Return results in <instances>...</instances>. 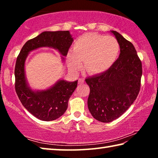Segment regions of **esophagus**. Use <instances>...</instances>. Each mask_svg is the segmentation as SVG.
<instances>
[{"label": "esophagus", "instance_id": "esophagus-1", "mask_svg": "<svg viewBox=\"0 0 158 158\" xmlns=\"http://www.w3.org/2000/svg\"><path fill=\"white\" fill-rule=\"evenodd\" d=\"M78 83H79V84H84V79H82V78H81V79H79Z\"/></svg>", "mask_w": 158, "mask_h": 158}]
</instances>
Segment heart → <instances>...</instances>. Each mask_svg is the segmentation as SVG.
Here are the masks:
<instances>
[{
	"instance_id": "b5f03b06",
	"label": "heart",
	"mask_w": 158,
	"mask_h": 158,
	"mask_svg": "<svg viewBox=\"0 0 158 158\" xmlns=\"http://www.w3.org/2000/svg\"><path fill=\"white\" fill-rule=\"evenodd\" d=\"M120 45L115 37L90 33L79 37L73 45V52L68 54L69 67L74 72L84 69L90 74L103 73L113 65L118 56Z\"/></svg>"
}]
</instances>
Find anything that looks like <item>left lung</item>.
Listing matches in <instances>:
<instances>
[{"instance_id": "8db88e82", "label": "left lung", "mask_w": 158, "mask_h": 158, "mask_svg": "<svg viewBox=\"0 0 158 158\" xmlns=\"http://www.w3.org/2000/svg\"><path fill=\"white\" fill-rule=\"evenodd\" d=\"M120 45L119 58L104 73L85 79L90 87L88 107L94 118L109 123L123 114L139 93L142 65L130 42L111 31Z\"/></svg>"}]
</instances>
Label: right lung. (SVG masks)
Wrapping results in <instances>:
<instances>
[{"label":"right lung","instance_id":"1","mask_svg":"<svg viewBox=\"0 0 158 158\" xmlns=\"http://www.w3.org/2000/svg\"><path fill=\"white\" fill-rule=\"evenodd\" d=\"M73 42V38L68 31H44L26 42L17 56L15 68L16 93L23 106L41 121H53L65 113L78 80L73 82L60 80L46 90L33 91L26 84V58L31 51L42 47H52L65 56Z\"/></svg>","mask_w":158,"mask_h":158}]
</instances>
